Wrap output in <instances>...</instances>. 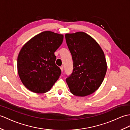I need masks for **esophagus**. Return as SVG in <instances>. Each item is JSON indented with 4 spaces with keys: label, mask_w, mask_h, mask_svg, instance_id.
I'll return each instance as SVG.
<instances>
[{
    "label": "esophagus",
    "mask_w": 130,
    "mask_h": 130,
    "mask_svg": "<svg viewBox=\"0 0 130 130\" xmlns=\"http://www.w3.org/2000/svg\"><path fill=\"white\" fill-rule=\"evenodd\" d=\"M60 69H61V72H63V70H64V68H63L62 66H61V67H60Z\"/></svg>",
    "instance_id": "esophagus-1"
}]
</instances>
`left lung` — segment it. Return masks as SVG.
Segmentation results:
<instances>
[{
  "label": "left lung",
  "mask_w": 130,
  "mask_h": 130,
  "mask_svg": "<svg viewBox=\"0 0 130 130\" xmlns=\"http://www.w3.org/2000/svg\"><path fill=\"white\" fill-rule=\"evenodd\" d=\"M73 60V72L66 79L72 94L86 96L97 90L104 81L107 63L103 50L86 33L65 34Z\"/></svg>",
  "instance_id": "left-lung-1"
}]
</instances>
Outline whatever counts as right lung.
Returning <instances> with one entry per match:
<instances>
[{
    "label": "right lung",
    "mask_w": 130,
    "mask_h": 130,
    "mask_svg": "<svg viewBox=\"0 0 130 130\" xmlns=\"http://www.w3.org/2000/svg\"><path fill=\"white\" fill-rule=\"evenodd\" d=\"M64 35L50 31L36 35L21 49L17 60L18 72L23 85L30 91H49L58 80L61 70L55 64V51Z\"/></svg>",
    "instance_id": "1"
}]
</instances>
